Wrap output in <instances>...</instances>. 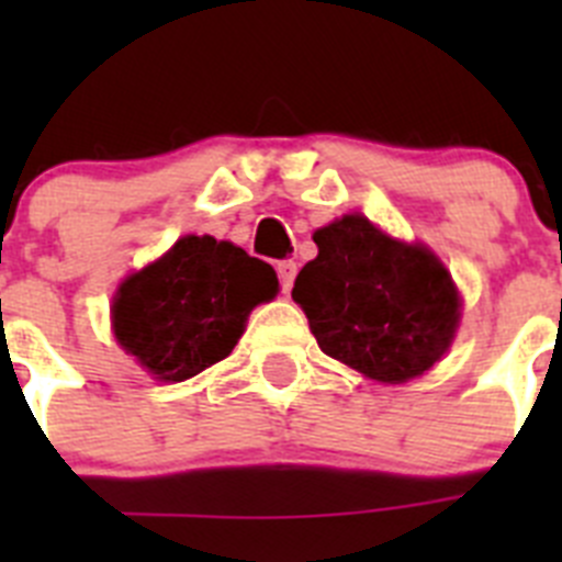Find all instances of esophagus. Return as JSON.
<instances>
[{
  "label": "esophagus",
  "instance_id": "1",
  "mask_svg": "<svg viewBox=\"0 0 562 562\" xmlns=\"http://www.w3.org/2000/svg\"><path fill=\"white\" fill-rule=\"evenodd\" d=\"M278 281H281V290L284 292H290L292 290V281H295V276H297V265L295 261H290V258H286V261H278Z\"/></svg>",
  "mask_w": 562,
  "mask_h": 562
}]
</instances>
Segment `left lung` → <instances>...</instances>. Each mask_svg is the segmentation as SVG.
Masks as SVG:
<instances>
[{
    "mask_svg": "<svg viewBox=\"0 0 562 562\" xmlns=\"http://www.w3.org/2000/svg\"><path fill=\"white\" fill-rule=\"evenodd\" d=\"M315 245L292 297L326 355L371 380L405 382L448 351L461 304L434 252L394 241L366 216L321 227Z\"/></svg>",
    "mask_w": 562,
    "mask_h": 562,
    "instance_id": "obj_1",
    "label": "left lung"
}]
</instances>
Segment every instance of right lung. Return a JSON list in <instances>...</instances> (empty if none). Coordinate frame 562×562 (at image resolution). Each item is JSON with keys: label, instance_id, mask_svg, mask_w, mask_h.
I'll return each mask as SVG.
<instances>
[{"label": "right lung", "instance_id": "add662e5", "mask_svg": "<svg viewBox=\"0 0 562 562\" xmlns=\"http://www.w3.org/2000/svg\"><path fill=\"white\" fill-rule=\"evenodd\" d=\"M276 292L267 261L213 236H186L121 286L114 337L157 380L182 382L225 360L252 306Z\"/></svg>", "mask_w": 562, "mask_h": 562}]
</instances>
